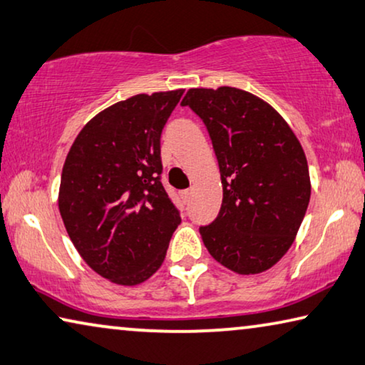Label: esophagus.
Masks as SVG:
<instances>
[{"mask_svg":"<svg viewBox=\"0 0 365 365\" xmlns=\"http://www.w3.org/2000/svg\"><path fill=\"white\" fill-rule=\"evenodd\" d=\"M190 198H192V190H183V192H182V200L185 201V203H188Z\"/></svg>","mask_w":365,"mask_h":365,"instance_id":"1","label":"esophagus"}]
</instances>
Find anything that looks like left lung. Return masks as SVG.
Returning a JSON list of instances; mask_svg holds the SVG:
<instances>
[{
    "mask_svg": "<svg viewBox=\"0 0 365 365\" xmlns=\"http://www.w3.org/2000/svg\"><path fill=\"white\" fill-rule=\"evenodd\" d=\"M203 120L216 153L222 205L200 234L211 257L257 274L289 250L310 201L304 149L276 110L235 88L190 89L182 101Z\"/></svg>",
    "mask_w": 365,
    "mask_h": 365,
    "instance_id": "obj_1",
    "label": "left lung"
}]
</instances>
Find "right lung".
I'll list each match as a JSON object with an SVG mask.
<instances>
[{
  "instance_id": "obj_1",
  "label": "right lung",
  "mask_w": 365,
  "mask_h": 365,
  "mask_svg": "<svg viewBox=\"0 0 365 365\" xmlns=\"http://www.w3.org/2000/svg\"><path fill=\"white\" fill-rule=\"evenodd\" d=\"M182 89L138 94L96 115L63 165L58 206L96 273L121 286L151 277L182 222L160 182V135Z\"/></svg>"
}]
</instances>
